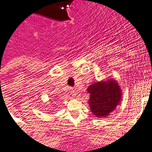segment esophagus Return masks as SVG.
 <instances>
[{
	"label": "esophagus",
	"mask_w": 152,
	"mask_h": 152,
	"mask_svg": "<svg viewBox=\"0 0 152 152\" xmlns=\"http://www.w3.org/2000/svg\"><path fill=\"white\" fill-rule=\"evenodd\" d=\"M69 91H70V93L72 94V96H75V95H76V90L75 88H70Z\"/></svg>",
	"instance_id": "esophagus-1"
}]
</instances>
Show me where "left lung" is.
Returning <instances> with one entry per match:
<instances>
[{"label": "left lung", "instance_id": "left-lung-1", "mask_svg": "<svg viewBox=\"0 0 152 152\" xmlns=\"http://www.w3.org/2000/svg\"><path fill=\"white\" fill-rule=\"evenodd\" d=\"M91 110L97 117H105L114 111L121 99V89L117 81L97 82L87 88Z\"/></svg>", "mask_w": 152, "mask_h": 152}]
</instances>
